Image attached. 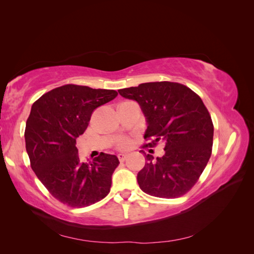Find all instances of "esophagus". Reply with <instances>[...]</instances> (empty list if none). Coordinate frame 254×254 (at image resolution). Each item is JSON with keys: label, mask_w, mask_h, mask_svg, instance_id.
I'll list each match as a JSON object with an SVG mask.
<instances>
[{"label": "esophagus", "mask_w": 254, "mask_h": 254, "mask_svg": "<svg viewBox=\"0 0 254 254\" xmlns=\"http://www.w3.org/2000/svg\"><path fill=\"white\" fill-rule=\"evenodd\" d=\"M118 157H119V160L123 162V161H125V159L127 158V155L126 153H119Z\"/></svg>", "instance_id": "1"}]
</instances>
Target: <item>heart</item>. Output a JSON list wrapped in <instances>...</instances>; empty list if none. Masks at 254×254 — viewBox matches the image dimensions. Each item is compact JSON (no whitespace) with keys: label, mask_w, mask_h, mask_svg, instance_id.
I'll return each mask as SVG.
<instances>
[{"label":"heart","mask_w":254,"mask_h":254,"mask_svg":"<svg viewBox=\"0 0 254 254\" xmlns=\"http://www.w3.org/2000/svg\"><path fill=\"white\" fill-rule=\"evenodd\" d=\"M128 146V141H126V140H123V141H121V143H120V147H122V148H125V147H127Z\"/></svg>","instance_id":"obj_1"}]
</instances>
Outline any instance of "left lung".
I'll return each instance as SVG.
<instances>
[{"mask_svg": "<svg viewBox=\"0 0 254 254\" xmlns=\"http://www.w3.org/2000/svg\"><path fill=\"white\" fill-rule=\"evenodd\" d=\"M139 104L147 128L146 146L162 141L164 155L147 162L137 173V183L146 194L176 198L189 191L205 168L212 152L214 127L201 98L190 88L171 81L145 82L119 90Z\"/></svg>", "mask_w": 254, "mask_h": 254, "instance_id": "1", "label": "left lung"}]
</instances>
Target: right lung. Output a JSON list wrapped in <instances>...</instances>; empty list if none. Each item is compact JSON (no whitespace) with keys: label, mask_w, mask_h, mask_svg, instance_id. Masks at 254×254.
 Returning a JSON list of instances; mask_svg holds the SVG:
<instances>
[{"label":"right lung","mask_w":254,"mask_h":254,"mask_svg":"<svg viewBox=\"0 0 254 254\" xmlns=\"http://www.w3.org/2000/svg\"><path fill=\"white\" fill-rule=\"evenodd\" d=\"M117 95L114 90L65 84L32 106L24 134L30 165L50 193L64 204L88 206L109 194L118 157L102 152L82 162L76 139L87 129L97 107Z\"/></svg>","instance_id":"right-lung-1"}]
</instances>
